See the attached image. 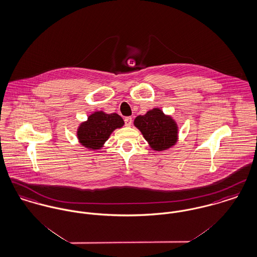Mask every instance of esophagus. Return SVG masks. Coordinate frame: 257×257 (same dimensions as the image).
I'll list each match as a JSON object with an SVG mask.
<instances>
[{"label": "esophagus", "instance_id": "1", "mask_svg": "<svg viewBox=\"0 0 257 257\" xmlns=\"http://www.w3.org/2000/svg\"><path fill=\"white\" fill-rule=\"evenodd\" d=\"M124 123L126 126H131L133 123V118L132 117H126L124 118Z\"/></svg>", "mask_w": 257, "mask_h": 257}]
</instances>
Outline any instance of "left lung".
Returning <instances> with one entry per match:
<instances>
[{
	"instance_id": "left-lung-1",
	"label": "left lung",
	"mask_w": 257,
	"mask_h": 257,
	"mask_svg": "<svg viewBox=\"0 0 257 257\" xmlns=\"http://www.w3.org/2000/svg\"><path fill=\"white\" fill-rule=\"evenodd\" d=\"M134 124L139 128L152 150L161 152L178 142L179 126L175 118L166 115L160 108H154L143 116H138Z\"/></svg>"
}]
</instances>
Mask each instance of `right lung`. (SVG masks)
<instances>
[{
	"mask_svg": "<svg viewBox=\"0 0 257 257\" xmlns=\"http://www.w3.org/2000/svg\"><path fill=\"white\" fill-rule=\"evenodd\" d=\"M124 124L122 117L116 113L94 112L87 119L79 123L76 137L78 142L89 150L101 149L112 133Z\"/></svg>",
	"mask_w": 257,
	"mask_h": 257,
	"instance_id": "obj_1",
	"label": "right lung"
}]
</instances>
